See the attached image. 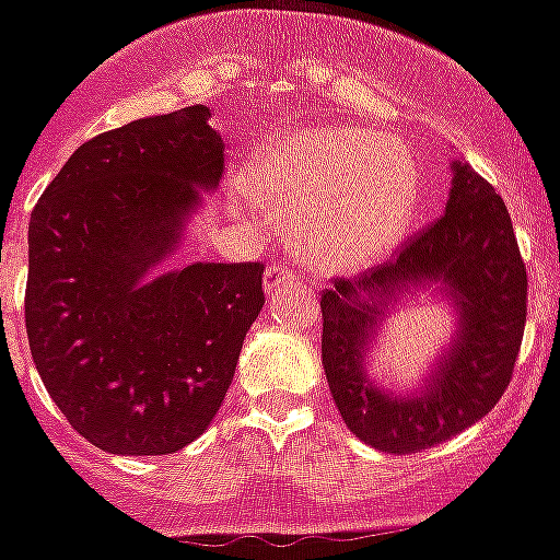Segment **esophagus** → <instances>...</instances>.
Listing matches in <instances>:
<instances>
[{
    "mask_svg": "<svg viewBox=\"0 0 560 560\" xmlns=\"http://www.w3.org/2000/svg\"><path fill=\"white\" fill-rule=\"evenodd\" d=\"M293 281H295V272L290 270V267H284V265H270V267H267V276H265L267 293L284 288V284H293Z\"/></svg>",
    "mask_w": 560,
    "mask_h": 560,
    "instance_id": "esophagus-1",
    "label": "esophagus"
}]
</instances>
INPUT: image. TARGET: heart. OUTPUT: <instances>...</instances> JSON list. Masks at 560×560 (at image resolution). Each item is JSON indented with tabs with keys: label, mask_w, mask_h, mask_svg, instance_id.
I'll return each instance as SVG.
<instances>
[{
	"label": "heart",
	"mask_w": 560,
	"mask_h": 560,
	"mask_svg": "<svg viewBox=\"0 0 560 560\" xmlns=\"http://www.w3.org/2000/svg\"><path fill=\"white\" fill-rule=\"evenodd\" d=\"M233 198L290 226L311 265L353 270L406 235L420 203V170L380 131L299 129L247 163Z\"/></svg>",
	"instance_id": "heart-1"
}]
</instances>
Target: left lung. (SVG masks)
<instances>
[{
  "mask_svg": "<svg viewBox=\"0 0 560 560\" xmlns=\"http://www.w3.org/2000/svg\"><path fill=\"white\" fill-rule=\"evenodd\" d=\"M443 283L462 311L453 351L417 398H394L364 374L388 301L406 287ZM526 325V265L503 198L454 161L445 212L385 265L322 290V365L345 425L388 454L445 443L498 406L515 371Z\"/></svg>",
  "mask_w": 560,
  "mask_h": 560,
  "instance_id": "obj_1",
  "label": "left lung"
}]
</instances>
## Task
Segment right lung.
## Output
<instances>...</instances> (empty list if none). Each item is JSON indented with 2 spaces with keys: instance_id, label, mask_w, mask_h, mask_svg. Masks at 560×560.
I'll list each match as a JSON object with an SVG mask.
<instances>
[{
  "instance_id": "obj_1",
  "label": "right lung",
  "mask_w": 560,
  "mask_h": 560,
  "mask_svg": "<svg viewBox=\"0 0 560 560\" xmlns=\"http://www.w3.org/2000/svg\"><path fill=\"white\" fill-rule=\"evenodd\" d=\"M221 172L209 108L189 106L91 138L31 212V357L66 420L103 452L184 448L233 383L265 265L147 276Z\"/></svg>"
}]
</instances>
